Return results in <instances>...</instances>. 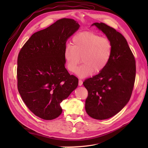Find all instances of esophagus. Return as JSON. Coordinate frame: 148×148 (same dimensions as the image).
Here are the masks:
<instances>
[{"label": "esophagus", "mask_w": 148, "mask_h": 148, "mask_svg": "<svg viewBox=\"0 0 148 148\" xmlns=\"http://www.w3.org/2000/svg\"><path fill=\"white\" fill-rule=\"evenodd\" d=\"M82 84H83V81L80 79V80H79V86H82Z\"/></svg>", "instance_id": "34e87169"}]
</instances>
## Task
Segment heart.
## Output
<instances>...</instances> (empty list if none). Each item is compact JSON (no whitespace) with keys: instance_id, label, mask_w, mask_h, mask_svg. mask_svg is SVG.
Wrapping results in <instances>:
<instances>
[{"instance_id":"1","label":"heart","mask_w":148,"mask_h":148,"mask_svg":"<svg viewBox=\"0 0 148 148\" xmlns=\"http://www.w3.org/2000/svg\"><path fill=\"white\" fill-rule=\"evenodd\" d=\"M72 44H68L64 50L66 66L69 71L85 77L93 73H99L108 65L112 54V45L106 38L90 32H80L74 36Z\"/></svg>"}]
</instances>
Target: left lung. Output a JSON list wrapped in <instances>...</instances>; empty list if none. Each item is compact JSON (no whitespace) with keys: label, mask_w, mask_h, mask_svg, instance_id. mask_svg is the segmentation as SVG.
Segmentation results:
<instances>
[{"label":"left lung","mask_w":148,"mask_h":148,"mask_svg":"<svg viewBox=\"0 0 148 148\" xmlns=\"http://www.w3.org/2000/svg\"><path fill=\"white\" fill-rule=\"evenodd\" d=\"M95 26L112 45L110 60L98 74L83 82L88 91L85 109L91 118L104 120L119 113L131 98L136 78V60L124 36L103 23Z\"/></svg>","instance_id":"left-lung-1"}]
</instances>
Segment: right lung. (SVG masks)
I'll return each mask as SVG.
<instances>
[{
    "label": "right lung",
    "instance_id": "obj_1",
    "mask_svg": "<svg viewBox=\"0 0 148 148\" xmlns=\"http://www.w3.org/2000/svg\"><path fill=\"white\" fill-rule=\"evenodd\" d=\"M80 25L62 18L34 34L23 46L17 59V87L29 109L45 120L58 118L60 103L78 86L79 80L65 67L68 39Z\"/></svg>",
    "mask_w": 148,
    "mask_h": 148
}]
</instances>
